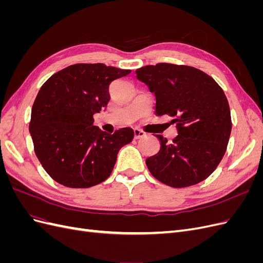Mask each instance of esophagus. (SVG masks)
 <instances>
[{"label": "esophagus", "instance_id": "esophagus-1", "mask_svg": "<svg viewBox=\"0 0 263 263\" xmlns=\"http://www.w3.org/2000/svg\"><path fill=\"white\" fill-rule=\"evenodd\" d=\"M146 136V133L142 132L140 129H134V137L135 139H140V138H144Z\"/></svg>", "mask_w": 263, "mask_h": 263}]
</instances>
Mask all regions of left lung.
<instances>
[{
    "label": "left lung",
    "mask_w": 263,
    "mask_h": 263,
    "mask_svg": "<svg viewBox=\"0 0 263 263\" xmlns=\"http://www.w3.org/2000/svg\"><path fill=\"white\" fill-rule=\"evenodd\" d=\"M137 79L156 97L158 116L177 123L178 136L149 157L150 173L164 184L185 187L209 178L226 153L232 117L226 95L212 77L189 66L158 63L136 70Z\"/></svg>",
    "instance_id": "1"
}]
</instances>
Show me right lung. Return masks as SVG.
Instances as JSON below:
<instances>
[{"mask_svg":"<svg viewBox=\"0 0 263 263\" xmlns=\"http://www.w3.org/2000/svg\"><path fill=\"white\" fill-rule=\"evenodd\" d=\"M129 73L103 63H77L43 84L31 108L29 133L38 160L55 182L85 189L110 176L134 130L102 132L93 125V115L107 106L112 81Z\"/></svg>","mask_w":263,"mask_h":263,"instance_id":"1","label":"right lung"}]
</instances>
